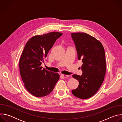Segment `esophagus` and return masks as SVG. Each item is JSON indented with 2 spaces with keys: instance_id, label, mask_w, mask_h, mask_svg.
<instances>
[{
  "instance_id": "obj_1",
  "label": "esophagus",
  "mask_w": 122,
  "mask_h": 122,
  "mask_svg": "<svg viewBox=\"0 0 122 122\" xmlns=\"http://www.w3.org/2000/svg\"><path fill=\"white\" fill-rule=\"evenodd\" d=\"M61 76H62L63 77H64V78H67V77H69V76L68 75H65V74H61Z\"/></svg>"
}]
</instances>
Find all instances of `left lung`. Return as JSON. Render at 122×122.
I'll return each mask as SVG.
<instances>
[{
    "label": "left lung",
    "instance_id": "left-lung-1",
    "mask_svg": "<svg viewBox=\"0 0 122 122\" xmlns=\"http://www.w3.org/2000/svg\"><path fill=\"white\" fill-rule=\"evenodd\" d=\"M77 51L78 58L81 59L82 74L72 77L79 81L78 88L72 94L81 99H87L99 90L106 74V58L102 43L90 35L82 32L71 33Z\"/></svg>",
    "mask_w": 122,
    "mask_h": 122
}]
</instances>
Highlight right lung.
<instances>
[{"label": "right lung", "instance_id": "add662e5", "mask_svg": "<svg viewBox=\"0 0 122 122\" xmlns=\"http://www.w3.org/2000/svg\"><path fill=\"white\" fill-rule=\"evenodd\" d=\"M62 34L51 32L34 36L24 47L19 61L20 75L25 88L33 96L42 97L49 95L59 79L58 73L42 69L41 65Z\"/></svg>", "mask_w": 122, "mask_h": 122}]
</instances>
